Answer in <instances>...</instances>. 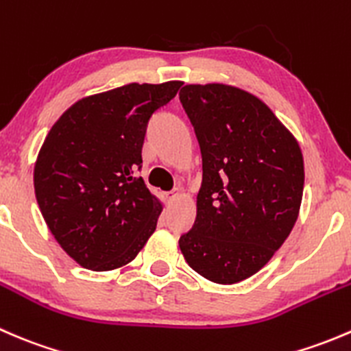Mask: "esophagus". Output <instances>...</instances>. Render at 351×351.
I'll return each instance as SVG.
<instances>
[{"label":"esophagus","mask_w":351,"mask_h":351,"mask_svg":"<svg viewBox=\"0 0 351 351\" xmlns=\"http://www.w3.org/2000/svg\"><path fill=\"white\" fill-rule=\"evenodd\" d=\"M180 195H182L180 189H173L171 192H162L161 193V198L166 202V204H171V202H175Z\"/></svg>","instance_id":"esophagus-1"}]
</instances>
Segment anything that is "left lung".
Masks as SVG:
<instances>
[{
	"mask_svg": "<svg viewBox=\"0 0 351 351\" xmlns=\"http://www.w3.org/2000/svg\"><path fill=\"white\" fill-rule=\"evenodd\" d=\"M180 101L204 169L195 224L180 250L207 280L238 284L271 260L299 217L302 151L275 113L241 88L186 84Z\"/></svg>",
	"mask_w": 351,
	"mask_h": 351,
	"instance_id": "8db88e82",
	"label": "left lung"
}]
</instances>
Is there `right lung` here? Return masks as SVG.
<instances>
[{"label":"right lung","mask_w":351,"mask_h":351,"mask_svg":"<svg viewBox=\"0 0 351 351\" xmlns=\"http://www.w3.org/2000/svg\"><path fill=\"white\" fill-rule=\"evenodd\" d=\"M182 84L130 83L81 98L49 130L35 197L56 241L83 268L123 267L154 232L162 205L136 171L151 115Z\"/></svg>","instance_id":"add662e5"}]
</instances>
